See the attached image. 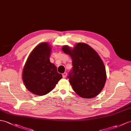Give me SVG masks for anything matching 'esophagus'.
Segmentation results:
<instances>
[{"label":"esophagus","instance_id":"esophagus-1","mask_svg":"<svg viewBox=\"0 0 131 131\" xmlns=\"http://www.w3.org/2000/svg\"><path fill=\"white\" fill-rule=\"evenodd\" d=\"M67 77V72H64L62 74V77L63 78H65Z\"/></svg>","mask_w":131,"mask_h":131}]
</instances>
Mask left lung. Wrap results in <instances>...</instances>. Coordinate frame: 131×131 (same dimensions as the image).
<instances>
[{"label":"left lung","instance_id":"left-lung-1","mask_svg":"<svg viewBox=\"0 0 131 131\" xmlns=\"http://www.w3.org/2000/svg\"><path fill=\"white\" fill-rule=\"evenodd\" d=\"M62 50L72 59V69L68 78L74 92L84 98L98 95L107 79L105 66L98 53L84 43H78L72 49L66 45Z\"/></svg>","mask_w":131,"mask_h":131}]
</instances>
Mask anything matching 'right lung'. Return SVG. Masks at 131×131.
Listing matches in <instances>:
<instances>
[{
  "label": "right lung",
  "instance_id": "right-lung-1",
  "mask_svg": "<svg viewBox=\"0 0 131 131\" xmlns=\"http://www.w3.org/2000/svg\"><path fill=\"white\" fill-rule=\"evenodd\" d=\"M51 47L43 42L30 53L23 70L22 79L26 88L35 95L42 96L52 90L62 76L50 62Z\"/></svg>",
  "mask_w": 131,
  "mask_h": 131
}]
</instances>
